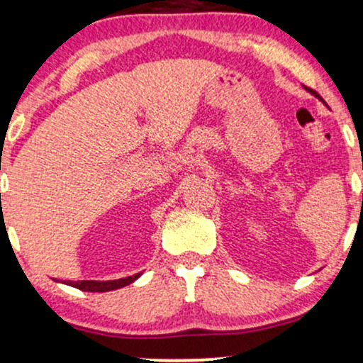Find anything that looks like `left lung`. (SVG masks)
Returning <instances> with one entry per match:
<instances>
[{
  "mask_svg": "<svg viewBox=\"0 0 363 363\" xmlns=\"http://www.w3.org/2000/svg\"><path fill=\"white\" fill-rule=\"evenodd\" d=\"M308 92H310V94H313V96H315L316 97V99H320L321 102H323V104L326 106V102L323 101V99H321V96H320V94L318 92H315V91H313V89H308Z\"/></svg>",
  "mask_w": 363,
  "mask_h": 363,
  "instance_id": "8db88e82",
  "label": "left lung"
}]
</instances>
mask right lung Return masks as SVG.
<instances>
[{
    "label": "right lung",
    "mask_w": 363,
    "mask_h": 363,
    "mask_svg": "<svg viewBox=\"0 0 363 363\" xmlns=\"http://www.w3.org/2000/svg\"><path fill=\"white\" fill-rule=\"evenodd\" d=\"M140 276L141 272L140 274H134V276L123 277V279H114V281H64V284L72 286V288H77L82 291H91V293H106V291L124 288V286L134 283ZM57 283H60V281H57Z\"/></svg>",
    "instance_id": "obj_1"
}]
</instances>
